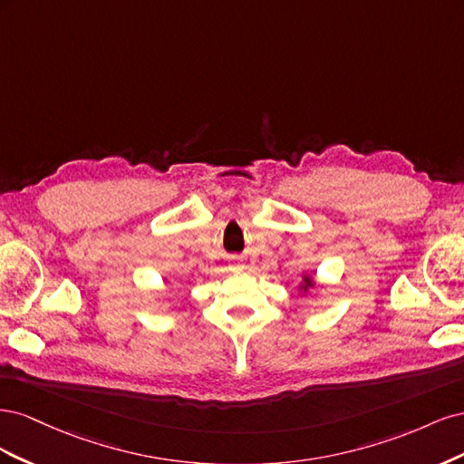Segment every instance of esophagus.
Returning <instances> with one entry per match:
<instances>
[{
  "label": "esophagus",
  "mask_w": 464,
  "mask_h": 464,
  "mask_svg": "<svg viewBox=\"0 0 464 464\" xmlns=\"http://www.w3.org/2000/svg\"><path fill=\"white\" fill-rule=\"evenodd\" d=\"M230 269H232V271H240V269H242V265H240V263H236V261H234V263L230 265Z\"/></svg>",
  "instance_id": "esophagus-1"
}]
</instances>
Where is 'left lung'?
I'll return each mask as SVG.
<instances>
[{"label":"left lung","mask_w":464,"mask_h":464,"mask_svg":"<svg viewBox=\"0 0 464 464\" xmlns=\"http://www.w3.org/2000/svg\"><path fill=\"white\" fill-rule=\"evenodd\" d=\"M304 280H305V286H307V285H312V280H310V278H304Z\"/></svg>","instance_id":"1"}]
</instances>
